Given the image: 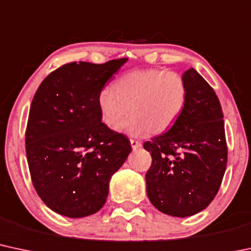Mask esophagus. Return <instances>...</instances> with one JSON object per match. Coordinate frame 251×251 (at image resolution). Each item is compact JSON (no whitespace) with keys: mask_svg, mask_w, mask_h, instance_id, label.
Masks as SVG:
<instances>
[{"mask_svg":"<svg viewBox=\"0 0 251 251\" xmlns=\"http://www.w3.org/2000/svg\"><path fill=\"white\" fill-rule=\"evenodd\" d=\"M130 143H131V147L133 150H137V149H139L142 147V143L138 142V140H134V139H130Z\"/></svg>","mask_w":251,"mask_h":251,"instance_id":"obj_1","label":"esophagus"}]
</instances>
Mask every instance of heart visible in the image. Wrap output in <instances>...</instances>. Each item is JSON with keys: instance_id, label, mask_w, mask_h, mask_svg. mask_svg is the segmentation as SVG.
I'll return each mask as SVG.
<instances>
[{"instance_id": "heart-1", "label": "heart", "mask_w": 251, "mask_h": 251, "mask_svg": "<svg viewBox=\"0 0 251 251\" xmlns=\"http://www.w3.org/2000/svg\"><path fill=\"white\" fill-rule=\"evenodd\" d=\"M111 88H103L98 103L107 127L117 130L127 113L123 130L130 136L162 133L177 120L187 102L186 81L175 71L137 69L121 75Z\"/></svg>"}]
</instances>
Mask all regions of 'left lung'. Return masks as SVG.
<instances>
[{
	"label": "left lung",
	"mask_w": 251,
	"mask_h": 251,
	"mask_svg": "<svg viewBox=\"0 0 251 251\" xmlns=\"http://www.w3.org/2000/svg\"><path fill=\"white\" fill-rule=\"evenodd\" d=\"M187 102L164 133L144 143L152 157L147 172L151 203L173 217L205 210L219 191L226 169L227 147L218 96L197 70L183 74Z\"/></svg>",
	"instance_id": "left-lung-1"
}]
</instances>
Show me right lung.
<instances>
[{"label": "right lung", "instance_id": "add662e5", "mask_svg": "<svg viewBox=\"0 0 251 251\" xmlns=\"http://www.w3.org/2000/svg\"><path fill=\"white\" fill-rule=\"evenodd\" d=\"M126 60L68 63L35 92L26 127L27 162L38 195L56 213L82 218L101 210L112 175L131 152L127 137L101 123L98 103Z\"/></svg>", "mask_w": 251, "mask_h": 251}]
</instances>
